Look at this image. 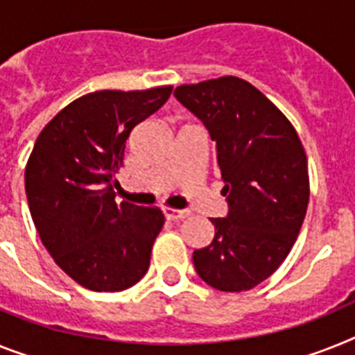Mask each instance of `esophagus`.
<instances>
[{"mask_svg": "<svg viewBox=\"0 0 355 355\" xmlns=\"http://www.w3.org/2000/svg\"><path fill=\"white\" fill-rule=\"evenodd\" d=\"M164 214L168 220H184L189 216V211L186 209H173V207H162Z\"/></svg>", "mask_w": 355, "mask_h": 355, "instance_id": "1", "label": "esophagus"}]
</instances>
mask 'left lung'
<instances>
[{
    "instance_id": "1",
    "label": "left lung",
    "mask_w": 355,
    "mask_h": 355,
    "mask_svg": "<svg viewBox=\"0 0 355 355\" xmlns=\"http://www.w3.org/2000/svg\"><path fill=\"white\" fill-rule=\"evenodd\" d=\"M175 97L207 128L229 205L213 242L193 252L205 284L242 293L267 279L296 242L309 205V168L296 130L258 88L225 76L182 85Z\"/></svg>"
}]
</instances>
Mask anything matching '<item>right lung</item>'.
I'll use <instances>...</instances> for the list:
<instances>
[{"mask_svg":"<svg viewBox=\"0 0 355 355\" xmlns=\"http://www.w3.org/2000/svg\"><path fill=\"white\" fill-rule=\"evenodd\" d=\"M173 86L86 94L43 128L25 168L26 200L41 242L73 282L117 293L148 272L164 225L159 207L115 202V173L133 128Z\"/></svg>","mask_w":355,"mask_h":355,"instance_id":"obj_1","label":"right lung"}]
</instances>
